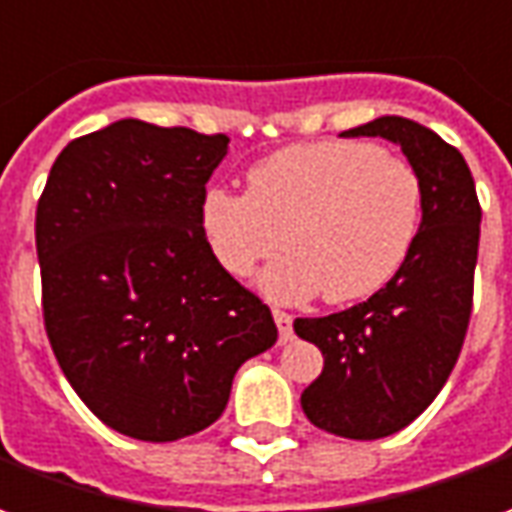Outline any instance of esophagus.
Masks as SVG:
<instances>
[{
  "instance_id": "esophagus-1",
  "label": "esophagus",
  "mask_w": 512,
  "mask_h": 512,
  "mask_svg": "<svg viewBox=\"0 0 512 512\" xmlns=\"http://www.w3.org/2000/svg\"><path fill=\"white\" fill-rule=\"evenodd\" d=\"M271 313H274V321H277L280 343H288L293 338V316L291 313H285V310H280V307H274Z\"/></svg>"
}]
</instances>
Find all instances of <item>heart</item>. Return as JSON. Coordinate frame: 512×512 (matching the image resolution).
<instances>
[{
    "label": "heart",
    "mask_w": 512,
    "mask_h": 512,
    "mask_svg": "<svg viewBox=\"0 0 512 512\" xmlns=\"http://www.w3.org/2000/svg\"><path fill=\"white\" fill-rule=\"evenodd\" d=\"M424 216L413 163L366 141H316L280 149L246 171V194L210 188L199 232L213 260L246 280L277 255L263 291L282 302L324 293L352 305L382 291L405 266Z\"/></svg>",
    "instance_id": "b5f03b06"
}]
</instances>
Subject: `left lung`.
Wrapping results in <instances>:
<instances>
[{
  "instance_id": "1",
  "label": "left lung",
  "mask_w": 512,
  "mask_h": 512,
  "mask_svg": "<svg viewBox=\"0 0 512 512\" xmlns=\"http://www.w3.org/2000/svg\"><path fill=\"white\" fill-rule=\"evenodd\" d=\"M385 138L405 152L424 185L416 246L382 291L324 318H296L324 371L302 393V410L341 438L377 441L405 430L455 368L471 318L482 210L466 160L416 121L380 116L343 138Z\"/></svg>"
}]
</instances>
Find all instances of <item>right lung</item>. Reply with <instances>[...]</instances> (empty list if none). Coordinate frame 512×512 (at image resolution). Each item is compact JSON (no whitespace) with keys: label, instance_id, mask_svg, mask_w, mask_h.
<instances>
[{"label":"right lung","instance_id":"obj_1","mask_svg":"<svg viewBox=\"0 0 512 512\" xmlns=\"http://www.w3.org/2000/svg\"><path fill=\"white\" fill-rule=\"evenodd\" d=\"M227 135L121 119L71 141L35 213L44 324L66 380L110 430L166 443L224 413L277 324L199 232Z\"/></svg>","mask_w":512,"mask_h":512}]
</instances>
